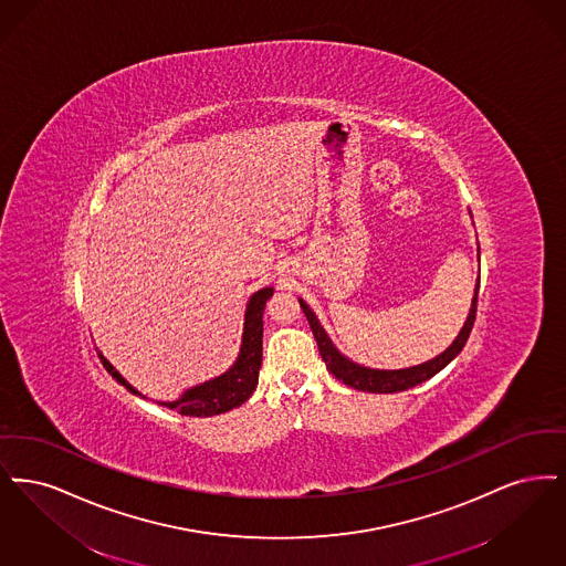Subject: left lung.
<instances>
[{
  "mask_svg": "<svg viewBox=\"0 0 566 566\" xmlns=\"http://www.w3.org/2000/svg\"><path fill=\"white\" fill-rule=\"evenodd\" d=\"M478 292H480V276H478V285H475V295L471 300V311H469L468 321H465L461 334L457 336V340L448 346L442 355H438L436 359H431L427 364H420V366H415V368L406 369H369L353 364L350 359H346L345 355L338 353L336 346L332 345V340L327 338V334L321 327L319 319L306 306L304 300H300V306H302V311H304V315L308 319V325H311V329L315 334V340H317V346H319L321 359L325 361L327 369L338 380H343L346 387H353L357 391L397 394V391L412 389V387H417L420 382L429 380L431 376H436L440 369L446 368L463 350V346L468 343L469 334H471L473 321H475V313H478Z\"/></svg>",
  "mask_w": 566,
  "mask_h": 566,
  "instance_id": "1",
  "label": "left lung"
}]
</instances>
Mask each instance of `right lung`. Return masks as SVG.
Instances as JSON below:
<instances>
[{"label":"right lung","instance_id":"right-lung-1","mask_svg":"<svg viewBox=\"0 0 566 566\" xmlns=\"http://www.w3.org/2000/svg\"><path fill=\"white\" fill-rule=\"evenodd\" d=\"M271 295L272 287H264L251 295L247 304L243 345H241L237 364L218 378L186 391L177 401H169L163 406H169L171 410H177L184 417H213L245 403L258 387V376L262 368V329H264L262 315H264L266 300ZM98 359L103 368L107 369L120 385H124L128 391L137 394L101 353H98Z\"/></svg>","mask_w":566,"mask_h":566}]
</instances>
